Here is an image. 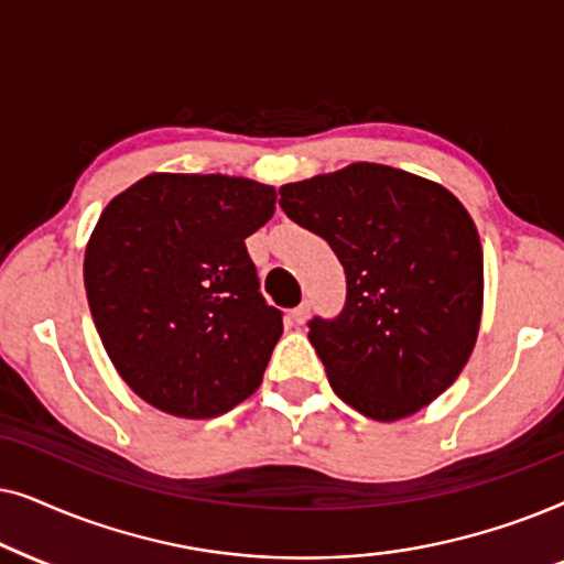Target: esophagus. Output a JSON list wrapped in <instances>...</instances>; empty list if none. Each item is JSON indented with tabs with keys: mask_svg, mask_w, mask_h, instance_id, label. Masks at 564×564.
<instances>
[{
	"mask_svg": "<svg viewBox=\"0 0 564 564\" xmlns=\"http://www.w3.org/2000/svg\"><path fill=\"white\" fill-rule=\"evenodd\" d=\"M306 317H310V304L302 302L296 306V310H291V319H294V325H304Z\"/></svg>",
	"mask_w": 564,
	"mask_h": 564,
	"instance_id": "obj_1",
	"label": "esophagus"
}]
</instances>
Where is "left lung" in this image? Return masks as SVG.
I'll list each match as a JSON object with an SVG mask.
<instances>
[{"label":"left lung","instance_id":"obj_1","mask_svg":"<svg viewBox=\"0 0 564 564\" xmlns=\"http://www.w3.org/2000/svg\"><path fill=\"white\" fill-rule=\"evenodd\" d=\"M278 193L289 219L325 239L345 268L343 312L310 322L335 394L381 423L444 394L482 319V245L462 200L433 180L373 162Z\"/></svg>","mask_w":564,"mask_h":564}]
</instances>
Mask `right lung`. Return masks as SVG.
Here are the masks:
<instances>
[{
    "instance_id": "right-lung-1",
    "label": "right lung",
    "mask_w": 564,
    "mask_h": 564,
    "mask_svg": "<svg viewBox=\"0 0 564 564\" xmlns=\"http://www.w3.org/2000/svg\"><path fill=\"white\" fill-rule=\"evenodd\" d=\"M275 187L231 175L154 172L105 206L85 252L97 335L120 379L175 417L245 402L283 333L245 239Z\"/></svg>"
}]
</instances>
